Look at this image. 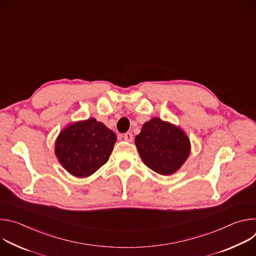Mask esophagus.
<instances>
[{
  "mask_svg": "<svg viewBox=\"0 0 256 256\" xmlns=\"http://www.w3.org/2000/svg\"><path fill=\"white\" fill-rule=\"evenodd\" d=\"M124 140L126 142H132V140H134L132 134V132H126V134H124Z\"/></svg>",
  "mask_w": 256,
  "mask_h": 256,
  "instance_id": "34e87169",
  "label": "esophagus"
}]
</instances>
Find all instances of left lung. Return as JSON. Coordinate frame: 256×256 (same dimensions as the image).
Here are the masks:
<instances>
[{
  "label": "left lung",
  "mask_w": 256,
  "mask_h": 256,
  "mask_svg": "<svg viewBox=\"0 0 256 256\" xmlns=\"http://www.w3.org/2000/svg\"><path fill=\"white\" fill-rule=\"evenodd\" d=\"M134 142L146 166L161 175L175 173L190 153L186 132L158 118L144 124Z\"/></svg>",
  "instance_id": "left-lung-1"
}]
</instances>
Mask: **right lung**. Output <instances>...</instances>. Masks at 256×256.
<instances>
[{
	"instance_id": "1",
	"label": "right lung",
	"mask_w": 256,
	"mask_h": 256,
	"mask_svg": "<svg viewBox=\"0 0 256 256\" xmlns=\"http://www.w3.org/2000/svg\"><path fill=\"white\" fill-rule=\"evenodd\" d=\"M116 134L95 118L72 122L56 140V155L72 175L84 178L92 175L109 159Z\"/></svg>"
}]
</instances>
